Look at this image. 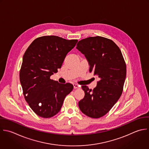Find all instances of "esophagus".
Masks as SVG:
<instances>
[{
	"label": "esophagus",
	"instance_id": "esophagus-1",
	"mask_svg": "<svg viewBox=\"0 0 149 149\" xmlns=\"http://www.w3.org/2000/svg\"><path fill=\"white\" fill-rule=\"evenodd\" d=\"M73 86H74V89H78V88H80V86L79 85H78V84H74Z\"/></svg>",
	"mask_w": 149,
	"mask_h": 149
}]
</instances>
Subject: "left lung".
<instances>
[{
  "label": "left lung",
  "instance_id": "8db88e82",
  "mask_svg": "<svg viewBox=\"0 0 149 149\" xmlns=\"http://www.w3.org/2000/svg\"><path fill=\"white\" fill-rule=\"evenodd\" d=\"M76 48L88 61L89 72L99 79L93 90L82 86L85 96L79 102V107L89 117L100 118L111 110L123 93L126 64L118 46L106 38L97 36L82 39Z\"/></svg>",
  "mask_w": 149,
  "mask_h": 149
}]
</instances>
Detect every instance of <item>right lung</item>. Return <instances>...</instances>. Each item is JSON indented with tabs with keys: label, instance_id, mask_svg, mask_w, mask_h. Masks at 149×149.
<instances>
[{
	"label": "right lung",
	"instance_id": "right-lung-1",
	"mask_svg": "<svg viewBox=\"0 0 149 149\" xmlns=\"http://www.w3.org/2000/svg\"><path fill=\"white\" fill-rule=\"evenodd\" d=\"M78 40L51 35L36 38L22 58L19 81L25 100L39 117L50 118L57 114L65 96L73 89L70 83L60 84L50 79L62 64Z\"/></svg>",
	"mask_w": 149,
	"mask_h": 149
}]
</instances>
